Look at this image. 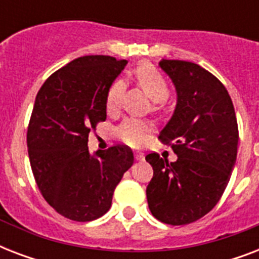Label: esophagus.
<instances>
[{
  "instance_id": "1",
  "label": "esophagus",
  "mask_w": 259,
  "mask_h": 259,
  "mask_svg": "<svg viewBox=\"0 0 259 259\" xmlns=\"http://www.w3.org/2000/svg\"><path fill=\"white\" fill-rule=\"evenodd\" d=\"M134 158H136V160H138V161H142V160H144V154L136 153V154H134Z\"/></svg>"
}]
</instances>
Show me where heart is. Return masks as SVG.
<instances>
[{"label":"heart","mask_w":259,"mask_h":259,"mask_svg":"<svg viewBox=\"0 0 259 259\" xmlns=\"http://www.w3.org/2000/svg\"><path fill=\"white\" fill-rule=\"evenodd\" d=\"M134 78L137 83L144 89L154 103L165 102L169 97V86L166 83L164 75L152 64L144 63L134 70ZM125 91V82L117 79L111 83V86L106 94V111L109 114L117 113L121 107L122 94ZM152 133V126L146 121L126 118L115 127V136L123 144L133 148L141 146Z\"/></svg>","instance_id":"b5f03b06"}]
</instances>
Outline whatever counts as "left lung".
<instances>
[{"label": "left lung", "instance_id": "1", "mask_svg": "<svg viewBox=\"0 0 259 259\" xmlns=\"http://www.w3.org/2000/svg\"><path fill=\"white\" fill-rule=\"evenodd\" d=\"M177 91V105L158 140L170 145L177 160L146 154L153 177L146 187L152 215L183 226L208 213L221 200L237 161L239 132L229 91L200 66L161 60Z\"/></svg>", "mask_w": 259, "mask_h": 259}]
</instances>
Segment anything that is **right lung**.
Wrapping results in <instances>:
<instances>
[{
  "instance_id": "add662e5",
  "label": "right lung",
  "mask_w": 259,
  "mask_h": 259,
  "mask_svg": "<svg viewBox=\"0 0 259 259\" xmlns=\"http://www.w3.org/2000/svg\"><path fill=\"white\" fill-rule=\"evenodd\" d=\"M127 64L103 55L82 56L62 67L38 90L26 144L42 197L67 219L105 215L134 157L125 145L90 154L89 134L106 121V94Z\"/></svg>"
}]
</instances>
